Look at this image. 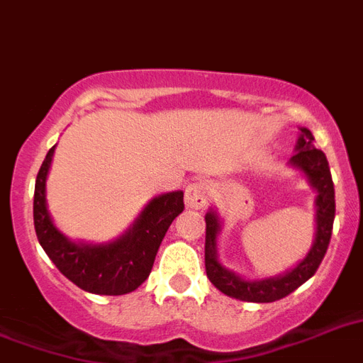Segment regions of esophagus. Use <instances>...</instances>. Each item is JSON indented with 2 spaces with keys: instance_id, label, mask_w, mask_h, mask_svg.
I'll list each match as a JSON object with an SVG mask.
<instances>
[{
  "instance_id": "esophagus-1",
  "label": "esophagus",
  "mask_w": 363,
  "mask_h": 363,
  "mask_svg": "<svg viewBox=\"0 0 363 363\" xmlns=\"http://www.w3.org/2000/svg\"><path fill=\"white\" fill-rule=\"evenodd\" d=\"M184 201L190 208H203L208 203V184L203 181L190 182L184 190Z\"/></svg>"
}]
</instances>
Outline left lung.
Here are the masks:
<instances>
[{
    "mask_svg": "<svg viewBox=\"0 0 363 363\" xmlns=\"http://www.w3.org/2000/svg\"><path fill=\"white\" fill-rule=\"evenodd\" d=\"M302 134L296 143V152L291 156V164L300 167L308 175L311 186L317 190V235H315L313 248L309 250L306 259L298 267L279 278L261 279V281H244L233 272L225 270L218 263L216 257V235L220 231V222L214 212H207V235H205V270L207 278L216 289L233 298L244 300V302H276L285 298L287 294L306 284L319 268L320 261L328 250L332 228H334L335 216V196L334 182L330 175L328 160L325 152L315 147V138L308 128H300Z\"/></svg>",
    "mask_w": 363,
    "mask_h": 363,
    "instance_id": "1",
    "label": "left lung"
}]
</instances>
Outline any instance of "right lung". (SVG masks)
Here are the masks:
<instances>
[{"instance_id": "right-lung-1", "label": "right lung", "mask_w": 363, "mask_h": 363, "mask_svg": "<svg viewBox=\"0 0 363 363\" xmlns=\"http://www.w3.org/2000/svg\"><path fill=\"white\" fill-rule=\"evenodd\" d=\"M54 149L48 151L35 181L33 222L38 242L59 272L87 293L110 296L132 293L149 278L162 238L184 208L182 191L155 197L134 228L115 242L74 244L54 228L46 208V175Z\"/></svg>"}]
</instances>
